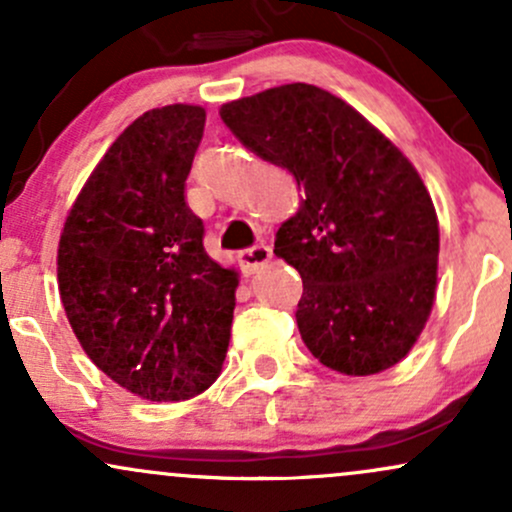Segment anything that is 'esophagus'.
I'll use <instances>...</instances> for the list:
<instances>
[{
	"mask_svg": "<svg viewBox=\"0 0 512 512\" xmlns=\"http://www.w3.org/2000/svg\"><path fill=\"white\" fill-rule=\"evenodd\" d=\"M238 260L243 264L245 274H255L262 264L272 260V248L269 245H252V248H245L238 252Z\"/></svg>",
	"mask_w": 512,
	"mask_h": 512,
	"instance_id": "esophagus-1",
	"label": "esophagus"
}]
</instances>
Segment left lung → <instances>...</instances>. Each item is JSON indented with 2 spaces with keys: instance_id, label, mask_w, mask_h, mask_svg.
Here are the masks:
<instances>
[{
  "instance_id": "obj_1",
  "label": "left lung",
  "mask_w": 512,
  "mask_h": 512,
  "mask_svg": "<svg viewBox=\"0 0 512 512\" xmlns=\"http://www.w3.org/2000/svg\"><path fill=\"white\" fill-rule=\"evenodd\" d=\"M221 120L303 190L274 255L303 279L296 322L310 354L344 375L402 361L431 315L440 245L431 195L407 156L310 84L226 103Z\"/></svg>"
}]
</instances>
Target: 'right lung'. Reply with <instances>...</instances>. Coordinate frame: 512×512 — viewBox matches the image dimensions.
Here are the masks:
<instances>
[{
	"label": "right lung",
	"mask_w": 512,
	"mask_h": 512,
	"mask_svg": "<svg viewBox=\"0 0 512 512\" xmlns=\"http://www.w3.org/2000/svg\"><path fill=\"white\" fill-rule=\"evenodd\" d=\"M199 105L144 113L105 151L57 250L69 325L98 368L132 395L180 402L219 378L238 274L204 250L185 180L204 134Z\"/></svg>",
	"instance_id": "obj_1"
}]
</instances>
